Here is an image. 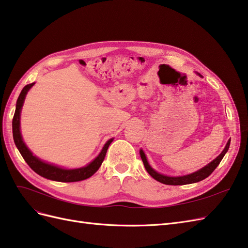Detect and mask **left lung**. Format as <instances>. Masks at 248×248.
Wrapping results in <instances>:
<instances>
[{"mask_svg": "<svg viewBox=\"0 0 248 248\" xmlns=\"http://www.w3.org/2000/svg\"><path fill=\"white\" fill-rule=\"evenodd\" d=\"M201 78H202L200 73H198ZM231 144V139L228 140L226 148L223 149V151L216 157V158L210 162L209 164H207L206 167H204L202 169L192 172V174L189 175H185V176H180V177H170V176H166V175H162L159 174V172H157L156 170H154L151 166H150L148 160H147V157L144 153V151L140 149V158L144 162V166L145 169L147 170V171L149 172V175L151 176L152 178H154L157 181L163 183V184H167V185H185V184H191V183H197L202 181V180L206 179L207 177H209L210 175L212 174L213 170L217 168V166L220 163L221 159L223 158L224 154L228 152L229 147Z\"/></svg>", "mask_w": 248, "mask_h": 248, "instance_id": "8db88e82", "label": "left lung"}]
</instances>
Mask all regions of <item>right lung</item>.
I'll return each mask as SVG.
<instances>
[{
    "instance_id": "1",
    "label": "right lung",
    "mask_w": 248,
    "mask_h": 248,
    "mask_svg": "<svg viewBox=\"0 0 248 248\" xmlns=\"http://www.w3.org/2000/svg\"><path fill=\"white\" fill-rule=\"evenodd\" d=\"M35 82L29 84L24 89L21 90V92L18 96L16 101V112H14L13 120H12V132H13V140L16 142V146L17 147L19 153L21 154L22 158L29 164V167L31 168L35 172L40 175L43 178H46L52 181H59V182H78L85 180L94 175L95 172L98 170L100 168L101 163L106 157L107 151L108 149V146L114 139L108 140L104 147L102 148L101 152L96 158L90 162L88 166L79 169H73V170H66L60 167H56L54 164H49L47 162H44L40 160L38 157L33 155V153L30 151L28 147L26 146L25 141L22 140L21 133H20V111L22 104H24L26 95L28 91L34 86Z\"/></svg>"
}]
</instances>
